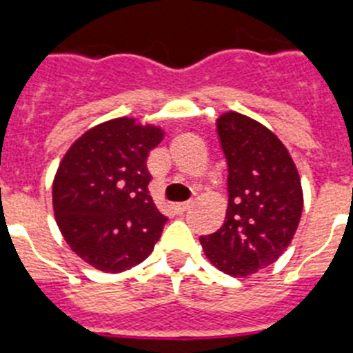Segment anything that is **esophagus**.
<instances>
[{
  "mask_svg": "<svg viewBox=\"0 0 353 353\" xmlns=\"http://www.w3.org/2000/svg\"><path fill=\"white\" fill-rule=\"evenodd\" d=\"M192 205H193L192 202H179V204H174L172 209L177 212V214H181V212L188 211V209L192 208Z\"/></svg>",
  "mask_w": 353,
  "mask_h": 353,
  "instance_id": "1",
  "label": "esophagus"
}]
</instances>
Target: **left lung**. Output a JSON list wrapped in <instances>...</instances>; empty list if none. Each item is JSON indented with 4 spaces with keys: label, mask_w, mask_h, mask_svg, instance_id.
<instances>
[{
    "label": "left lung",
    "mask_w": 353,
    "mask_h": 353,
    "mask_svg": "<svg viewBox=\"0 0 353 353\" xmlns=\"http://www.w3.org/2000/svg\"><path fill=\"white\" fill-rule=\"evenodd\" d=\"M216 130L228 165V208L220 230L200 244L214 268L244 278L274 263L294 239L301 177L281 141L252 117L225 112Z\"/></svg>",
    "instance_id": "1"
}]
</instances>
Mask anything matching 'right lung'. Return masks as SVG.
<instances>
[{
    "instance_id": "add662e5",
    "label": "right lung",
    "mask_w": 353,
    "mask_h": 353,
    "mask_svg": "<svg viewBox=\"0 0 353 353\" xmlns=\"http://www.w3.org/2000/svg\"><path fill=\"white\" fill-rule=\"evenodd\" d=\"M163 130L117 117L97 125L66 151L52 183L63 237L103 272L135 268L153 252L167 216L149 195L148 157Z\"/></svg>"
}]
</instances>
